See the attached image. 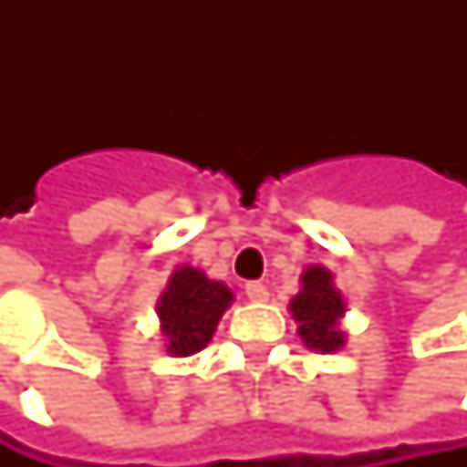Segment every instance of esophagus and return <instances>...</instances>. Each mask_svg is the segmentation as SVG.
Masks as SVG:
<instances>
[{
    "instance_id": "obj_1",
    "label": "esophagus",
    "mask_w": 467,
    "mask_h": 467,
    "mask_svg": "<svg viewBox=\"0 0 467 467\" xmlns=\"http://www.w3.org/2000/svg\"><path fill=\"white\" fill-rule=\"evenodd\" d=\"M246 296L252 302H265L268 299V288L263 283H246Z\"/></svg>"
}]
</instances>
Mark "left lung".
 Here are the masks:
<instances>
[{
	"label": "left lung",
	"mask_w": 467,
	"mask_h": 467,
	"mask_svg": "<svg viewBox=\"0 0 467 467\" xmlns=\"http://www.w3.org/2000/svg\"><path fill=\"white\" fill-rule=\"evenodd\" d=\"M288 311L305 348L317 353H338L348 345V333L342 330L348 302L345 294L336 288L330 268L319 263L305 268L299 275V291L288 302Z\"/></svg>",
	"instance_id": "8db88e82"
}]
</instances>
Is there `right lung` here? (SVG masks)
Instances as JSON below:
<instances>
[{"instance_id": "1", "label": "right lung", "mask_w": 467, "mask_h": 467, "mask_svg": "<svg viewBox=\"0 0 467 467\" xmlns=\"http://www.w3.org/2000/svg\"><path fill=\"white\" fill-rule=\"evenodd\" d=\"M232 294L221 280L207 277L195 265H176L156 299L159 333H162V348L173 358H187L204 350L232 305Z\"/></svg>"}]
</instances>
